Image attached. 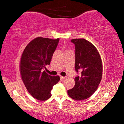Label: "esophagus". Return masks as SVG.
<instances>
[{
    "instance_id": "1",
    "label": "esophagus",
    "mask_w": 124,
    "mask_h": 124,
    "mask_svg": "<svg viewBox=\"0 0 124 124\" xmlns=\"http://www.w3.org/2000/svg\"><path fill=\"white\" fill-rule=\"evenodd\" d=\"M65 78H65V77H64V76H60L61 80H63V79H65Z\"/></svg>"
}]
</instances>
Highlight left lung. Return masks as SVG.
I'll return each mask as SVG.
<instances>
[{
    "mask_svg": "<svg viewBox=\"0 0 124 124\" xmlns=\"http://www.w3.org/2000/svg\"><path fill=\"white\" fill-rule=\"evenodd\" d=\"M75 45V70L81 72L75 78V85L68 94L75 100L88 99L97 89L103 75V63L99 51L84 38L71 39Z\"/></svg>",
    "mask_w": 124,
    "mask_h": 124,
    "instance_id": "left-lung-1",
    "label": "left lung"
}]
</instances>
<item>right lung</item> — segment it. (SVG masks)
Instances as JSON below:
<instances>
[{
    "label": "right lung",
    "mask_w": 124,
    "mask_h": 124,
    "mask_svg": "<svg viewBox=\"0 0 124 124\" xmlns=\"http://www.w3.org/2000/svg\"><path fill=\"white\" fill-rule=\"evenodd\" d=\"M59 41V38L37 37L28 44L21 55V79L28 93L38 100L49 99L52 87L60 80L59 76H51L43 70L50 64Z\"/></svg>",
    "instance_id": "1"
}]
</instances>
